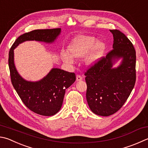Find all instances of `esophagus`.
<instances>
[{"instance_id": "obj_1", "label": "esophagus", "mask_w": 148, "mask_h": 148, "mask_svg": "<svg viewBox=\"0 0 148 148\" xmlns=\"http://www.w3.org/2000/svg\"><path fill=\"white\" fill-rule=\"evenodd\" d=\"M82 80V77L80 76V75H77L76 76V81L77 82H79Z\"/></svg>"}]
</instances>
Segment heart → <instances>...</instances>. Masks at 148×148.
<instances>
[{
  "label": "heart",
  "mask_w": 148,
  "mask_h": 148,
  "mask_svg": "<svg viewBox=\"0 0 148 148\" xmlns=\"http://www.w3.org/2000/svg\"><path fill=\"white\" fill-rule=\"evenodd\" d=\"M106 45L102 41H97L95 37L79 36L75 37L69 45L70 54L65 52L61 53L62 60L68 64L74 63V58H80L85 55L84 63L88 67L96 65L103 57Z\"/></svg>",
  "instance_id": "obj_1"
}]
</instances>
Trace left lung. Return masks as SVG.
Masks as SVG:
<instances>
[{"mask_svg":"<svg viewBox=\"0 0 148 148\" xmlns=\"http://www.w3.org/2000/svg\"><path fill=\"white\" fill-rule=\"evenodd\" d=\"M110 32L113 36V49L85 74L88 107L103 116L115 113L123 106L136 81V52L132 42L118 29ZM119 60L120 65L114 67Z\"/></svg>","mask_w":148,"mask_h":148,"instance_id":"1","label":"left lung"}]
</instances>
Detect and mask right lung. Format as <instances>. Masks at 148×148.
I'll list each match as a JSON object with an SVG mask.
<instances>
[{"instance_id":"1","label":"right lung","mask_w":148,"mask_h":148,"mask_svg":"<svg viewBox=\"0 0 148 148\" xmlns=\"http://www.w3.org/2000/svg\"><path fill=\"white\" fill-rule=\"evenodd\" d=\"M61 32V28H56L36 29L25 33L16 39L9 52L8 64L13 87L24 104L32 111L42 116H53L60 111L65 90L76 81V75L62 69L53 68L39 81H27L16 69L14 49L19 44L28 41L53 43Z\"/></svg>"}]
</instances>
